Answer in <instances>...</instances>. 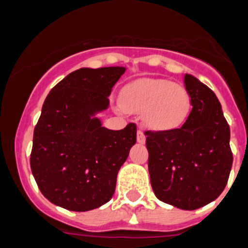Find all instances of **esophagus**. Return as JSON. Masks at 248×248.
Wrapping results in <instances>:
<instances>
[{
  "instance_id": "34e87169",
  "label": "esophagus",
  "mask_w": 248,
  "mask_h": 248,
  "mask_svg": "<svg viewBox=\"0 0 248 248\" xmlns=\"http://www.w3.org/2000/svg\"><path fill=\"white\" fill-rule=\"evenodd\" d=\"M137 140H138L139 143H144V140H146L144 133H143V130L140 128H139L138 132H137Z\"/></svg>"
}]
</instances>
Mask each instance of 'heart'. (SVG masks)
<instances>
[{
  "label": "heart",
  "mask_w": 248,
  "mask_h": 248,
  "mask_svg": "<svg viewBox=\"0 0 248 248\" xmlns=\"http://www.w3.org/2000/svg\"><path fill=\"white\" fill-rule=\"evenodd\" d=\"M122 105L129 112H143L149 128L167 130L185 122L190 96L185 87L167 79H139L123 90Z\"/></svg>",
  "instance_id": "obj_1"
}]
</instances>
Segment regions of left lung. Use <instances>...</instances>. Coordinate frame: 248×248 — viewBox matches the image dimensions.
Returning <instances> with one entry per match:
<instances>
[{"label": "left lung", "instance_id": "obj_1", "mask_svg": "<svg viewBox=\"0 0 248 248\" xmlns=\"http://www.w3.org/2000/svg\"><path fill=\"white\" fill-rule=\"evenodd\" d=\"M193 109L177 129L147 130L148 170L155 195L184 210L216 200L232 169L230 125L214 92L191 75L184 76Z\"/></svg>", "mask_w": 248, "mask_h": 248}]
</instances>
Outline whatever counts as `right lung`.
Masks as SVG:
<instances>
[{
	"label": "right lung",
	"mask_w": 248,
	"mask_h": 248,
	"mask_svg": "<svg viewBox=\"0 0 248 248\" xmlns=\"http://www.w3.org/2000/svg\"><path fill=\"white\" fill-rule=\"evenodd\" d=\"M124 67L79 68L50 90L34 129L30 167L39 190L55 205L87 212L115 191L116 176L137 142V125H101Z\"/></svg>",
	"instance_id": "add662e5"
}]
</instances>
